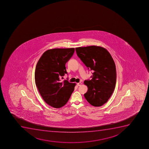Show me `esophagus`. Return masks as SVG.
I'll use <instances>...</instances> for the list:
<instances>
[{
  "instance_id": "esophagus-1",
  "label": "esophagus",
  "mask_w": 149,
  "mask_h": 149,
  "mask_svg": "<svg viewBox=\"0 0 149 149\" xmlns=\"http://www.w3.org/2000/svg\"><path fill=\"white\" fill-rule=\"evenodd\" d=\"M77 85L78 86H81V82H80V83H77Z\"/></svg>"
}]
</instances>
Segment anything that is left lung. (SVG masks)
I'll list each match as a JSON object with an SVG mask.
<instances>
[{"mask_svg": "<svg viewBox=\"0 0 149 149\" xmlns=\"http://www.w3.org/2000/svg\"><path fill=\"white\" fill-rule=\"evenodd\" d=\"M76 52L88 69L93 71L91 80L84 81L88 87L84 97L90 104L99 107L107 102L116 86V65L106 49L99 46L76 47Z\"/></svg>", "mask_w": 149, "mask_h": 149, "instance_id": "obj_1", "label": "left lung"}]
</instances>
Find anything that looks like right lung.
Listing matches in <instances>:
<instances>
[{
    "label": "right lung",
    "mask_w": 149,
    "mask_h": 149,
    "mask_svg": "<svg viewBox=\"0 0 149 149\" xmlns=\"http://www.w3.org/2000/svg\"><path fill=\"white\" fill-rule=\"evenodd\" d=\"M74 51V48L47 50L36 66V86L45 102L53 107L64 106L74 90L76 84L61 80L67 74L65 65L72 57Z\"/></svg>",
    "instance_id": "add662e5"
}]
</instances>
